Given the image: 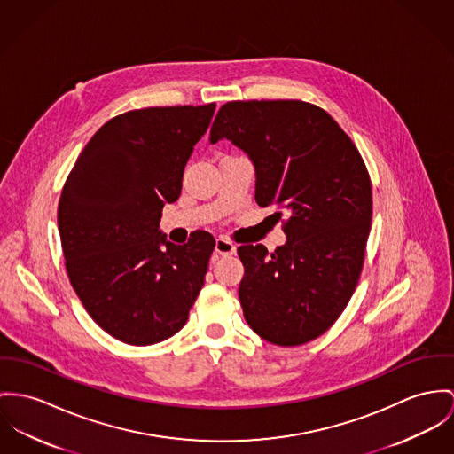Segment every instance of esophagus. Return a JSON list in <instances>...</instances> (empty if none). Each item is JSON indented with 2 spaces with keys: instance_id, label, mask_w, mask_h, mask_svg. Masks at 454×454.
Wrapping results in <instances>:
<instances>
[{
  "instance_id": "obj_1",
  "label": "esophagus",
  "mask_w": 454,
  "mask_h": 454,
  "mask_svg": "<svg viewBox=\"0 0 454 454\" xmlns=\"http://www.w3.org/2000/svg\"><path fill=\"white\" fill-rule=\"evenodd\" d=\"M235 245L231 244L228 239H224V237H219L217 240H215V245H214V252L215 254H219V255H228V254H233L235 252Z\"/></svg>"
}]
</instances>
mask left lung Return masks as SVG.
Listing matches in <instances>:
<instances>
[{
  "label": "left lung",
  "instance_id": "obj_1",
  "mask_svg": "<svg viewBox=\"0 0 454 454\" xmlns=\"http://www.w3.org/2000/svg\"><path fill=\"white\" fill-rule=\"evenodd\" d=\"M224 138L254 164L257 206L288 212L286 242L275 252L239 247L245 319L271 344L311 342L346 309L363 270L372 223L366 166L330 114L299 100L223 105L209 140Z\"/></svg>",
  "mask_w": 454,
  "mask_h": 454
}]
</instances>
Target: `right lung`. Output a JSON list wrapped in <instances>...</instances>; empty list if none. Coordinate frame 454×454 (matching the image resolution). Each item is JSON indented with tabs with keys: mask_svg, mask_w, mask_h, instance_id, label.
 Instances as JSON below:
<instances>
[{
	"mask_svg": "<svg viewBox=\"0 0 454 454\" xmlns=\"http://www.w3.org/2000/svg\"><path fill=\"white\" fill-rule=\"evenodd\" d=\"M215 105L121 114L77 157L59 202L70 283L114 339L152 346L177 333L202 290L214 237L166 239L162 207L179 199L184 166Z\"/></svg>",
	"mask_w": 454,
	"mask_h": 454,
	"instance_id": "obj_1",
	"label": "right lung"
}]
</instances>
